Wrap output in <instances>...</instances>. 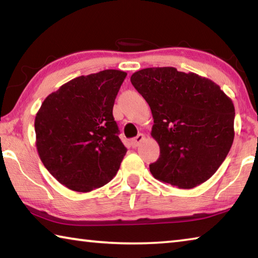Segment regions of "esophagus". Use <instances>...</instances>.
Instances as JSON below:
<instances>
[{
    "instance_id": "esophagus-1",
    "label": "esophagus",
    "mask_w": 258,
    "mask_h": 258,
    "mask_svg": "<svg viewBox=\"0 0 258 258\" xmlns=\"http://www.w3.org/2000/svg\"><path fill=\"white\" fill-rule=\"evenodd\" d=\"M143 140H145V135L140 133V134H138V137H135L134 139L131 140V145H132L133 148H137L140 143L143 141Z\"/></svg>"
}]
</instances>
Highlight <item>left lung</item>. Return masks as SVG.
I'll return each instance as SVG.
<instances>
[{
    "label": "left lung",
    "instance_id": "1",
    "mask_svg": "<svg viewBox=\"0 0 258 258\" xmlns=\"http://www.w3.org/2000/svg\"><path fill=\"white\" fill-rule=\"evenodd\" d=\"M131 83L154 117L160 148L149 165L155 178L181 189L206 182L223 163L234 139V106L213 81L174 67L146 68Z\"/></svg>",
    "mask_w": 258,
    "mask_h": 258
}]
</instances>
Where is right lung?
<instances>
[{"label":"right lung","instance_id":"1","mask_svg":"<svg viewBox=\"0 0 258 258\" xmlns=\"http://www.w3.org/2000/svg\"><path fill=\"white\" fill-rule=\"evenodd\" d=\"M127 74L107 69L80 76L47 95L35 117L36 148L56 181L77 192L101 187L126 154L112 108Z\"/></svg>","mask_w":258,"mask_h":258}]
</instances>
